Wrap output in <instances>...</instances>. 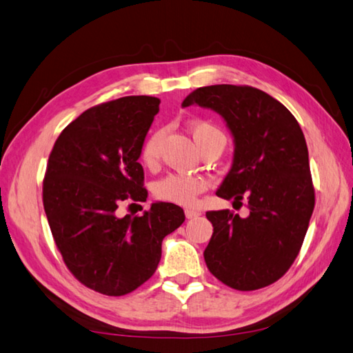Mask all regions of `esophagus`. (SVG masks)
<instances>
[{
    "label": "esophagus",
    "mask_w": 353,
    "mask_h": 353,
    "mask_svg": "<svg viewBox=\"0 0 353 353\" xmlns=\"http://www.w3.org/2000/svg\"><path fill=\"white\" fill-rule=\"evenodd\" d=\"M200 212L199 210H185V216H186V219H196V217H199L200 216Z\"/></svg>",
    "instance_id": "34e87169"
}]
</instances>
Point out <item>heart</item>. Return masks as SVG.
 Here are the masks:
<instances>
[{"label": "heart", "instance_id": "1", "mask_svg": "<svg viewBox=\"0 0 353 353\" xmlns=\"http://www.w3.org/2000/svg\"><path fill=\"white\" fill-rule=\"evenodd\" d=\"M190 131L192 139L197 143L199 150L206 142L212 139H220L225 143V136L216 125L205 121H194L190 123ZM162 131H154L142 147V161L147 165H153L159 157V148H161ZM205 179L199 176H185V174H170L163 177L154 185V194L157 199L176 205H192L196 202L200 192L205 191Z\"/></svg>", "mask_w": 353, "mask_h": 353}]
</instances>
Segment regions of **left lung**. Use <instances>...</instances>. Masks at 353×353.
Returning a JSON list of instances; mask_svg holds the SVG:
<instances>
[{
	"label": "left lung",
	"mask_w": 353,
	"mask_h": 353,
	"mask_svg": "<svg viewBox=\"0 0 353 353\" xmlns=\"http://www.w3.org/2000/svg\"><path fill=\"white\" fill-rule=\"evenodd\" d=\"M222 116L234 139L231 170L216 194L248 200L250 214L208 211L214 232L203 257L210 272L237 291L269 286L286 271L305 240L315 194L305 134L292 113L259 88L200 87L182 107Z\"/></svg>",
	"instance_id": "8db88e82"
}]
</instances>
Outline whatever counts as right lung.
<instances>
[{
	"label": "right lung",
	"instance_id": "1",
	"mask_svg": "<svg viewBox=\"0 0 353 353\" xmlns=\"http://www.w3.org/2000/svg\"><path fill=\"white\" fill-rule=\"evenodd\" d=\"M161 99L125 96L68 123L44 177V211L64 263L96 292L125 295L154 274L162 240L185 222L174 203L154 202L139 217L117 216L123 200L145 202L139 163Z\"/></svg>",
	"mask_w": 353,
	"mask_h": 353
}]
</instances>
